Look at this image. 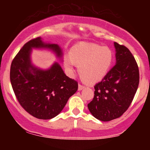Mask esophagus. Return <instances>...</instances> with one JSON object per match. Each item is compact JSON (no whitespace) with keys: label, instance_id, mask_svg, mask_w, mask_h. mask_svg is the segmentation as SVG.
Masks as SVG:
<instances>
[{"label":"esophagus","instance_id":"34e87169","mask_svg":"<svg viewBox=\"0 0 150 150\" xmlns=\"http://www.w3.org/2000/svg\"><path fill=\"white\" fill-rule=\"evenodd\" d=\"M84 88H85V86H83V85H80V84H79V85H78V90L79 91L82 90V89H83Z\"/></svg>","mask_w":150,"mask_h":150}]
</instances>
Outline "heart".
<instances>
[{"label":"heart","instance_id":"heart-1","mask_svg":"<svg viewBox=\"0 0 150 150\" xmlns=\"http://www.w3.org/2000/svg\"><path fill=\"white\" fill-rule=\"evenodd\" d=\"M113 53L106 46L87 42L77 43L70 50V56L65 55L63 63L67 71L73 74L75 65L78 66L81 77L89 83L102 80L113 62Z\"/></svg>","mask_w":150,"mask_h":150}]
</instances>
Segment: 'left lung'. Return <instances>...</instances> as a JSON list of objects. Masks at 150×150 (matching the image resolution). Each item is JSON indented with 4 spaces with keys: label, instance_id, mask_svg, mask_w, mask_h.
Returning a JSON list of instances; mask_svg holds the SVG:
<instances>
[{
    "label": "left lung",
    "instance_id": "1",
    "mask_svg": "<svg viewBox=\"0 0 150 150\" xmlns=\"http://www.w3.org/2000/svg\"><path fill=\"white\" fill-rule=\"evenodd\" d=\"M116 65L94 86V97L87 106L101 121L119 118L131 104L139 85V70L128 48L114 42Z\"/></svg>",
    "mask_w": 150,
    "mask_h": 150
}]
</instances>
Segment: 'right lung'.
I'll return each instance as SVG.
<instances>
[{"label": "right lung", "instance_id": "add662e5", "mask_svg": "<svg viewBox=\"0 0 150 150\" xmlns=\"http://www.w3.org/2000/svg\"><path fill=\"white\" fill-rule=\"evenodd\" d=\"M34 49L52 51L62 61L63 53L59 45L44 42L42 37L32 39L22 46L12 62L10 82L19 103L27 112L39 119H51L61 112L77 92L78 84L66 76L58 62L48 69L34 65L31 60Z\"/></svg>", "mask_w": 150, "mask_h": 150}]
</instances>
